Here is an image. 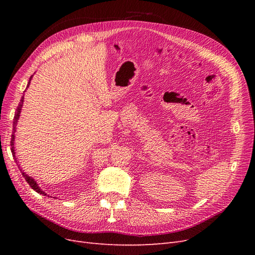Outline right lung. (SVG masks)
<instances>
[{
    "label": "right lung",
    "instance_id": "1",
    "mask_svg": "<svg viewBox=\"0 0 255 255\" xmlns=\"http://www.w3.org/2000/svg\"><path fill=\"white\" fill-rule=\"evenodd\" d=\"M30 80H32V76H30L29 82L27 83V87L29 86ZM23 100H24V96H23V97L21 98V100H20V103H19V105H18V107H17L16 113H14V117H13V125H12V134H11L10 145H11V153H12V156L14 157V159H16V155H14V146H13V141H14V133H16V127H17V122H18V120H19V117H20V113H21V109H22V105H23ZM16 161H17V159H16ZM19 168H20V167H19ZM20 171L22 172V175L24 176V179H25V181L28 183L29 186L32 187L35 191H37L38 194H41V195H43V196L47 195V194H45L44 191H42V190L40 189V187H39V186H38V184L36 183V181L33 179L32 176H28L25 172H23V171L21 170V169H20Z\"/></svg>",
    "mask_w": 255,
    "mask_h": 255
}]
</instances>
